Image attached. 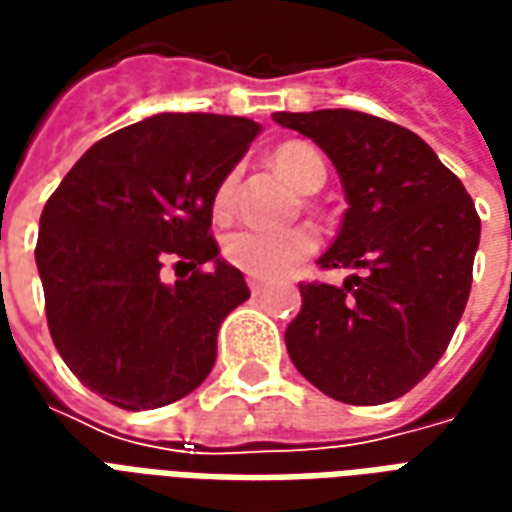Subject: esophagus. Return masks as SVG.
Masks as SVG:
<instances>
[{
  "instance_id": "1",
  "label": "esophagus",
  "mask_w": 512,
  "mask_h": 512,
  "mask_svg": "<svg viewBox=\"0 0 512 512\" xmlns=\"http://www.w3.org/2000/svg\"><path fill=\"white\" fill-rule=\"evenodd\" d=\"M249 290H252V296H263L268 290L266 282H260V279H249Z\"/></svg>"
}]
</instances>
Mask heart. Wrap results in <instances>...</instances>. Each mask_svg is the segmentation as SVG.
Instances as JSON below:
<instances>
[{
    "instance_id": "heart-1",
    "label": "heart",
    "mask_w": 512,
    "mask_h": 512,
    "mask_svg": "<svg viewBox=\"0 0 512 512\" xmlns=\"http://www.w3.org/2000/svg\"><path fill=\"white\" fill-rule=\"evenodd\" d=\"M274 167L301 191L321 189L326 180V164L321 153L307 142H285L271 153ZM235 200V172L224 175L213 194V211L227 216ZM227 263L255 279H279L304 263L318 249V235L310 227H288V230H263V227H241L224 238Z\"/></svg>"
}]
</instances>
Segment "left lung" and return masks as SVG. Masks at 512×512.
Wrapping results in <instances>:
<instances>
[{
	"mask_svg": "<svg viewBox=\"0 0 512 512\" xmlns=\"http://www.w3.org/2000/svg\"><path fill=\"white\" fill-rule=\"evenodd\" d=\"M332 158L348 211L321 268H362L343 285L301 282L285 345L323 395L378 406L428 376L472 290L480 216L463 183L414 131L354 112H277Z\"/></svg>",
	"mask_w": 512,
	"mask_h": 512,
	"instance_id": "obj_1",
	"label": "left lung"
}]
</instances>
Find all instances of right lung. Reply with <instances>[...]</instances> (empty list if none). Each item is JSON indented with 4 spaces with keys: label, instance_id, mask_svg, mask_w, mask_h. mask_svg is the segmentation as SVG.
<instances>
[{
    "label": "right lung",
    "instance_id": "right-lung-1",
    "mask_svg": "<svg viewBox=\"0 0 512 512\" xmlns=\"http://www.w3.org/2000/svg\"><path fill=\"white\" fill-rule=\"evenodd\" d=\"M257 134L249 117H147L95 142L40 213L51 340L112 406H167L211 373L219 326L249 299L219 260L213 194ZM167 262L184 268L175 286L160 279Z\"/></svg>",
    "mask_w": 512,
    "mask_h": 512
}]
</instances>
